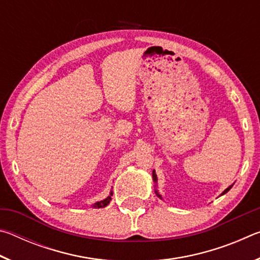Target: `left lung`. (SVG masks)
<instances>
[{
  "label": "left lung",
  "instance_id": "1",
  "mask_svg": "<svg viewBox=\"0 0 260 260\" xmlns=\"http://www.w3.org/2000/svg\"><path fill=\"white\" fill-rule=\"evenodd\" d=\"M152 179H153V182H157V175H156V173H155V171H152ZM233 187V184H232V186H230V187H228L227 189H225V190H223V192L221 193V195H223V193H226L227 191H230V189ZM156 192V195L158 196V197H159V199H161V196L159 195V192H158L157 190L155 191Z\"/></svg>",
  "mask_w": 260,
  "mask_h": 260
}]
</instances>
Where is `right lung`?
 <instances>
[{
  "label": "right lung",
  "mask_w": 260,
  "mask_h": 260,
  "mask_svg": "<svg viewBox=\"0 0 260 260\" xmlns=\"http://www.w3.org/2000/svg\"><path fill=\"white\" fill-rule=\"evenodd\" d=\"M111 195H112V192H110V196H108L107 199L101 201V202H96L95 204H93L94 208L100 209V208H104V206H107L110 203V201H111Z\"/></svg>",
  "instance_id": "1"
}]
</instances>
